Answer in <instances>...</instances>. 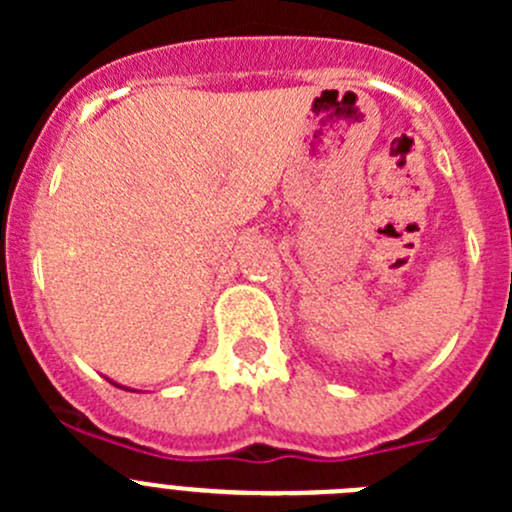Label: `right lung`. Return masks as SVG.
Listing matches in <instances>:
<instances>
[{"label":"right lung","instance_id":"obj_1","mask_svg":"<svg viewBox=\"0 0 512 512\" xmlns=\"http://www.w3.org/2000/svg\"><path fill=\"white\" fill-rule=\"evenodd\" d=\"M118 386V384H116ZM121 389H126V386H121ZM126 391H131V389H126Z\"/></svg>","mask_w":512,"mask_h":512}]
</instances>
